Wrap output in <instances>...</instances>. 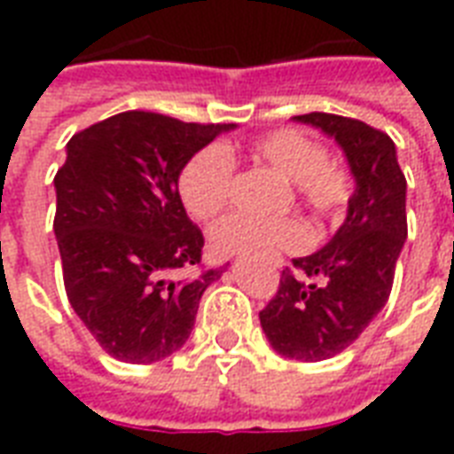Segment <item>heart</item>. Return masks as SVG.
<instances>
[{"label":"heart","mask_w":454,"mask_h":454,"mask_svg":"<svg viewBox=\"0 0 454 454\" xmlns=\"http://www.w3.org/2000/svg\"><path fill=\"white\" fill-rule=\"evenodd\" d=\"M253 158L294 184L296 194L318 218L340 216L352 197L348 169L325 160L318 140L294 129L265 133L253 143ZM236 175V158L223 143L194 153L179 172V199L189 216L207 221L226 207ZM311 231L299 218H250L233 214L208 228V247L216 255L270 257L304 250Z\"/></svg>","instance_id":"1"}]
</instances>
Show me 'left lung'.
Wrapping results in <instances>:
<instances>
[{
  "label": "left lung",
  "instance_id": "8db88e82",
  "mask_svg": "<svg viewBox=\"0 0 454 454\" xmlns=\"http://www.w3.org/2000/svg\"><path fill=\"white\" fill-rule=\"evenodd\" d=\"M335 138L355 177L348 216L318 253L282 270L260 325L279 355L321 362L350 348L380 314L406 243V177L394 140L364 121L311 112L294 116Z\"/></svg>",
  "mask_w": 454,
  "mask_h": 454
}]
</instances>
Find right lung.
Returning <instances> with one entry per match:
<instances>
[{
	"label": "right lung",
	"instance_id": "obj_1",
	"mask_svg": "<svg viewBox=\"0 0 454 454\" xmlns=\"http://www.w3.org/2000/svg\"><path fill=\"white\" fill-rule=\"evenodd\" d=\"M233 123L123 112L74 133L58 169L53 231L70 306L112 357L150 364L187 342L199 299L223 267L201 262L204 236L179 199V172Z\"/></svg>",
	"mask_w": 454,
	"mask_h": 454
}]
</instances>
